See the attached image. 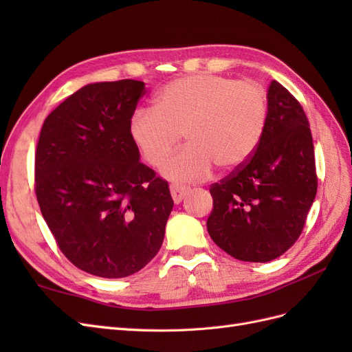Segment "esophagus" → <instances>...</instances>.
Instances as JSON below:
<instances>
[{"label": "esophagus", "instance_id": "34e87169", "mask_svg": "<svg viewBox=\"0 0 352 352\" xmlns=\"http://www.w3.org/2000/svg\"><path fill=\"white\" fill-rule=\"evenodd\" d=\"M189 190H190V188L185 186V185H177V184L170 185V194H172L175 204H179V202L188 195Z\"/></svg>", "mask_w": 352, "mask_h": 352}]
</instances>
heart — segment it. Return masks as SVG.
<instances>
[{"mask_svg": "<svg viewBox=\"0 0 352 352\" xmlns=\"http://www.w3.org/2000/svg\"><path fill=\"white\" fill-rule=\"evenodd\" d=\"M269 116L267 94L254 80L192 74L168 82L155 109H138L129 123L132 141L145 162L160 166L182 140L188 145L170 157L163 173L176 180H201L214 164L241 167L257 150Z\"/></svg>", "mask_w": 352, "mask_h": 352, "instance_id": "heart-1", "label": "heart"}]
</instances>
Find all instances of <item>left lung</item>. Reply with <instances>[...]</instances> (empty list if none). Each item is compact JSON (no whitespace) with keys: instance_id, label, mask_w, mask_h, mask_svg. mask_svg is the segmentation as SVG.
Segmentation results:
<instances>
[{"instance_id":"left-lung-1","label":"left lung","mask_w":352,"mask_h":352,"mask_svg":"<svg viewBox=\"0 0 352 352\" xmlns=\"http://www.w3.org/2000/svg\"><path fill=\"white\" fill-rule=\"evenodd\" d=\"M267 104L257 150L210 186L207 230L217 247L241 261L267 263L289 250L317 194L314 145L304 109L276 80Z\"/></svg>"}]
</instances>
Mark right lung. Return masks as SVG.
I'll use <instances>...</instances> for the list:
<instances>
[{
    "instance_id": "obj_1",
    "label": "right lung",
    "mask_w": 352,
    "mask_h": 352,
    "mask_svg": "<svg viewBox=\"0 0 352 352\" xmlns=\"http://www.w3.org/2000/svg\"><path fill=\"white\" fill-rule=\"evenodd\" d=\"M141 80L89 83L52 110L35 153V194L61 252L107 279L140 272L162 247L168 184L140 162L129 132Z\"/></svg>"
}]
</instances>
